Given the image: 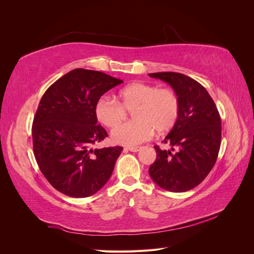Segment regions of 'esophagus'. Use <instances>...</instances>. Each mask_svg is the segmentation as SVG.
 Instances as JSON below:
<instances>
[{"label": "esophagus", "mask_w": 254, "mask_h": 254, "mask_svg": "<svg viewBox=\"0 0 254 254\" xmlns=\"http://www.w3.org/2000/svg\"><path fill=\"white\" fill-rule=\"evenodd\" d=\"M124 150L131 151V152H137L139 150H141V147H126V148H124Z\"/></svg>", "instance_id": "34e87169"}]
</instances>
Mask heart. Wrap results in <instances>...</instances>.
<instances>
[{"label":"heart","mask_w":254,"mask_h":254,"mask_svg":"<svg viewBox=\"0 0 254 254\" xmlns=\"http://www.w3.org/2000/svg\"><path fill=\"white\" fill-rule=\"evenodd\" d=\"M119 101L102 97L95 106L98 122L108 128H114L133 111L135 121L115 128L111 140L115 144L135 146L152 136L155 129L164 133L176 125L179 118L180 102L176 92L170 88H158L155 84L134 82L119 92Z\"/></svg>","instance_id":"b5f03b06"}]
</instances>
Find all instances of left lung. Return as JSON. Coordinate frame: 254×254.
<instances>
[{
  "mask_svg": "<svg viewBox=\"0 0 254 254\" xmlns=\"http://www.w3.org/2000/svg\"><path fill=\"white\" fill-rule=\"evenodd\" d=\"M148 75L171 84L180 102L178 121L163 140L172 148L162 150L155 146L157 158L148 172L160 188L174 193L187 191L200 184L216 162L220 115L205 88L195 79L175 72Z\"/></svg>",
  "mask_w": 254,
  "mask_h": 254,
  "instance_id": "left-lung-1",
  "label": "left lung"
}]
</instances>
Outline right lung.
Instances as JSON below:
<instances>
[{
    "label": "right lung",
    "mask_w": 254,
    "mask_h": 254,
    "mask_svg": "<svg viewBox=\"0 0 254 254\" xmlns=\"http://www.w3.org/2000/svg\"><path fill=\"white\" fill-rule=\"evenodd\" d=\"M123 80L75 68L45 91L33 122L36 161L47 180L60 193L89 197L110 179L123 147L94 148L108 136L97 125L95 106Z\"/></svg>",
    "instance_id": "right-lung-1"
}]
</instances>
